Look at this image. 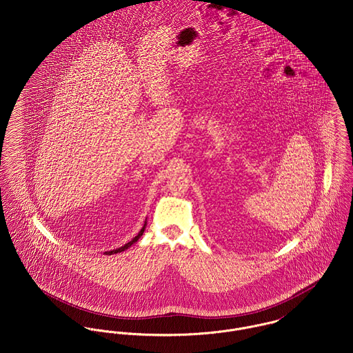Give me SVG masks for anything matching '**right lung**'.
<instances>
[{
    "label": "right lung",
    "mask_w": 353,
    "mask_h": 353,
    "mask_svg": "<svg viewBox=\"0 0 353 353\" xmlns=\"http://www.w3.org/2000/svg\"><path fill=\"white\" fill-rule=\"evenodd\" d=\"M145 225H147V221H145L144 227L141 228V231H140V232H139V234H137V235H136V236H134V238H133V239H132L129 243H126V245H123L122 248H118V249H115V250H111V252H105L104 254H105V255H111V254H117V252H125L126 249H129V248H130L133 243H136V242H137V241L141 238V235H143V234H144V231H145Z\"/></svg>",
    "instance_id": "1"
}]
</instances>
